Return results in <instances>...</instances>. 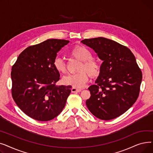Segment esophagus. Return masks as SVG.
Returning a JSON list of instances; mask_svg holds the SVG:
<instances>
[{"label":"esophagus","mask_w":153,"mask_h":153,"mask_svg":"<svg viewBox=\"0 0 153 153\" xmlns=\"http://www.w3.org/2000/svg\"><path fill=\"white\" fill-rule=\"evenodd\" d=\"M82 90L81 89H76V88H74V87H72L71 89V92H73V93H75V92H81Z\"/></svg>","instance_id":"34e87169"}]
</instances>
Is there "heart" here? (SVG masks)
<instances>
[{"label": "heart", "instance_id": "heart-1", "mask_svg": "<svg viewBox=\"0 0 153 153\" xmlns=\"http://www.w3.org/2000/svg\"><path fill=\"white\" fill-rule=\"evenodd\" d=\"M71 55L75 59L81 61L78 68L79 72L76 74L64 76L62 81L64 85H71L74 88L83 87L89 80V76L95 77L99 76L100 71V64L92 58L91 52L86 48L77 46L73 48ZM53 65L56 70L59 73L66 72V64L60 58H56Z\"/></svg>", "mask_w": 153, "mask_h": 153}]
</instances>
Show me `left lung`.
<instances>
[{"label":"left lung","mask_w":153,"mask_h":153,"mask_svg":"<svg viewBox=\"0 0 153 153\" xmlns=\"http://www.w3.org/2000/svg\"><path fill=\"white\" fill-rule=\"evenodd\" d=\"M81 42L93 49L103 61L98 78L88 89L86 105L103 120L114 119L126 111L137 100L142 72L129 48L114 40L99 37Z\"/></svg>","instance_id":"1"}]
</instances>
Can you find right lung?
Listing matches in <instances>:
<instances>
[{
	"instance_id": "1",
	"label": "right lung",
	"mask_w": 153,
	"mask_h": 153,
	"mask_svg": "<svg viewBox=\"0 0 153 153\" xmlns=\"http://www.w3.org/2000/svg\"><path fill=\"white\" fill-rule=\"evenodd\" d=\"M65 39H49L24 50L11 72L12 95L16 104L27 115L46 122L62 111L71 90V85H56L59 72L54 61Z\"/></svg>"
}]
</instances>
